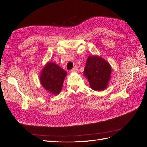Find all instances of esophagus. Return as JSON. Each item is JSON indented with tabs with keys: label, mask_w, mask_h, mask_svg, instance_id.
Returning <instances> with one entry per match:
<instances>
[{
	"label": "esophagus",
	"mask_w": 147,
	"mask_h": 147,
	"mask_svg": "<svg viewBox=\"0 0 147 147\" xmlns=\"http://www.w3.org/2000/svg\"><path fill=\"white\" fill-rule=\"evenodd\" d=\"M77 70H78V66H74V68L72 69H71L70 71H71V72H75V71H77Z\"/></svg>",
	"instance_id": "1"
}]
</instances>
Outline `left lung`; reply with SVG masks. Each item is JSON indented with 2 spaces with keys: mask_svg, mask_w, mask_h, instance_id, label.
I'll list each match as a JSON object with an SVG mask.
<instances>
[{
  "mask_svg": "<svg viewBox=\"0 0 147 147\" xmlns=\"http://www.w3.org/2000/svg\"><path fill=\"white\" fill-rule=\"evenodd\" d=\"M111 66L107 61L98 56L88 57L84 74L90 87L96 91L106 89L111 76Z\"/></svg>",
  "mask_w": 147,
  "mask_h": 147,
  "instance_id": "1",
  "label": "left lung"
}]
</instances>
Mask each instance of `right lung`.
I'll list each match as a JSON object with an SVG mask.
<instances>
[{"instance_id":"obj_1","label":"right lung","mask_w":147,"mask_h":147,"mask_svg":"<svg viewBox=\"0 0 147 147\" xmlns=\"http://www.w3.org/2000/svg\"><path fill=\"white\" fill-rule=\"evenodd\" d=\"M67 73L59 66L49 62L42 71L40 81L45 90L53 94H59Z\"/></svg>"}]
</instances>
